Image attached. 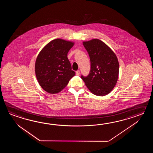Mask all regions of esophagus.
Masks as SVG:
<instances>
[{"instance_id":"esophagus-1","label":"esophagus","mask_w":153,"mask_h":153,"mask_svg":"<svg viewBox=\"0 0 153 153\" xmlns=\"http://www.w3.org/2000/svg\"><path fill=\"white\" fill-rule=\"evenodd\" d=\"M80 71H76V72H75V73H76V75H79V74H80Z\"/></svg>"}]
</instances>
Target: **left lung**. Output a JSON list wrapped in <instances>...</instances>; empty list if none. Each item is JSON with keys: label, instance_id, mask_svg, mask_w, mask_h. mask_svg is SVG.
Segmentation results:
<instances>
[{"label": "left lung", "instance_id": "8db88e82", "mask_svg": "<svg viewBox=\"0 0 153 153\" xmlns=\"http://www.w3.org/2000/svg\"><path fill=\"white\" fill-rule=\"evenodd\" d=\"M91 62V70L86 77L81 75L86 87L96 96L109 94L117 82L119 64L113 51L101 40L82 42Z\"/></svg>", "mask_w": 153, "mask_h": 153}]
</instances>
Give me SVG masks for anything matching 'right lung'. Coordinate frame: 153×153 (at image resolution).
<instances>
[{
  "label": "right lung",
  "instance_id": "right-lung-1",
  "mask_svg": "<svg viewBox=\"0 0 153 153\" xmlns=\"http://www.w3.org/2000/svg\"><path fill=\"white\" fill-rule=\"evenodd\" d=\"M74 44L64 39H54L39 52L35 63L36 77L40 86L47 92L59 93L75 75L67 57Z\"/></svg>",
  "mask_w": 153,
  "mask_h": 153
}]
</instances>
